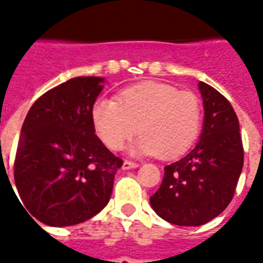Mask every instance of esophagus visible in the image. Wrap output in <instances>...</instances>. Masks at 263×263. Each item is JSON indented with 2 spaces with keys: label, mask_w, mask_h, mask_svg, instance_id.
<instances>
[{
  "label": "esophagus",
  "mask_w": 263,
  "mask_h": 263,
  "mask_svg": "<svg viewBox=\"0 0 263 263\" xmlns=\"http://www.w3.org/2000/svg\"><path fill=\"white\" fill-rule=\"evenodd\" d=\"M139 166V164L138 162H134V161H128L125 160L123 162V169L124 171H128V169H135Z\"/></svg>",
  "instance_id": "obj_1"
}]
</instances>
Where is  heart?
I'll return each instance as SVG.
<instances>
[{
	"label": "heart",
	"instance_id": "1",
	"mask_svg": "<svg viewBox=\"0 0 263 263\" xmlns=\"http://www.w3.org/2000/svg\"><path fill=\"white\" fill-rule=\"evenodd\" d=\"M95 131L110 150H121L138 132L135 154L173 158L199 134L202 109L196 95L175 86L143 82L125 88L117 101L102 98L92 106Z\"/></svg>",
	"mask_w": 263,
	"mask_h": 263
}]
</instances>
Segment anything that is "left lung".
I'll return each instance as SVG.
<instances>
[{
    "label": "left lung",
    "instance_id": "left-lung-1",
    "mask_svg": "<svg viewBox=\"0 0 263 263\" xmlns=\"http://www.w3.org/2000/svg\"><path fill=\"white\" fill-rule=\"evenodd\" d=\"M203 127L195 147L164 168L160 188L150 196L153 210L180 227H199L231 203L245 161L239 120L232 105L199 82Z\"/></svg>",
    "mask_w": 263,
    "mask_h": 263
}]
</instances>
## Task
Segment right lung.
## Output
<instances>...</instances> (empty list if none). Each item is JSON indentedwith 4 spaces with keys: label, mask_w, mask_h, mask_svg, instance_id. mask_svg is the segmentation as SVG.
Segmentation results:
<instances>
[{
    "label": "right lung",
    "mask_w": 263,
    "mask_h": 263,
    "mask_svg": "<svg viewBox=\"0 0 263 263\" xmlns=\"http://www.w3.org/2000/svg\"><path fill=\"white\" fill-rule=\"evenodd\" d=\"M103 83L97 76L68 80L36 99L23 123L14 184L23 208L45 225L80 224L110 199L123 161L95 135L91 113Z\"/></svg>",
    "instance_id": "add662e5"
}]
</instances>
